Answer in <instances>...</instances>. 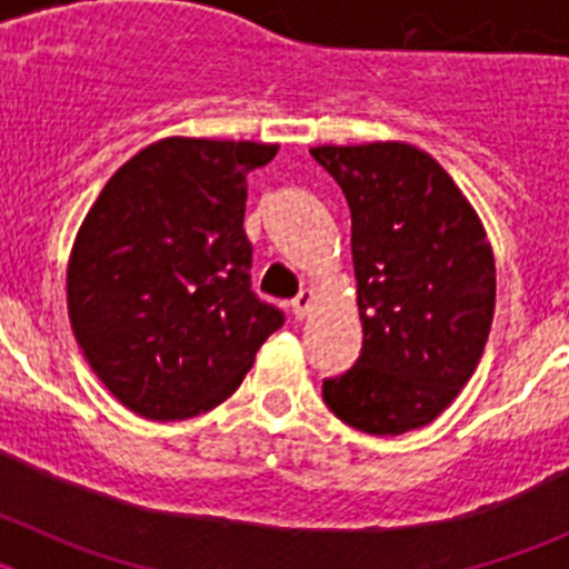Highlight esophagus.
Masks as SVG:
<instances>
[{
    "label": "esophagus",
    "instance_id": "34e87169",
    "mask_svg": "<svg viewBox=\"0 0 569 569\" xmlns=\"http://www.w3.org/2000/svg\"><path fill=\"white\" fill-rule=\"evenodd\" d=\"M316 301H319L316 290H301V293L293 299V316H296V319H308V316L313 313Z\"/></svg>",
    "mask_w": 569,
    "mask_h": 569
}]
</instances>
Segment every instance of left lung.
Returning <instances> with one entry per match:
<instances>
[{
  "label": "left lung",
  "mask_w": 569,
  "mask_h": 569,
  "mask_svg": "<svg viewBox=\"0 0 569 569\" xmlns=\"http://www.w3.org/2000/svg\"><path fill=\"white\" fill-rule=\"evenodd\" d=\"M310 153L350 204L365 330L359 361L321 393L345 425L401 436L445 413L479 367L496 308L492 248L459 184L416 144Z\"/></svg>",
  "instance_id": "obj_1"
}]
</instances>
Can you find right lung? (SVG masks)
I'll list each match as a JSON object with an SVG mask.
<instances>
[{"instance_id":"obj_1","label":"right lung","mask_w":569,"mask_h":569,"mask_svg":"<svg viewBox=\"0 0 569 569\" xmlns=\"http://www.w3.org/2000/svg\"><path fill=\"white\" fill-rule=\"evenodd\" d=\"M279 144L168 136L116 170L68 261L70 328L104 387L142 419L222 405L279 308L250 290L248 173Z\"/></svg>"}]
</instances>
